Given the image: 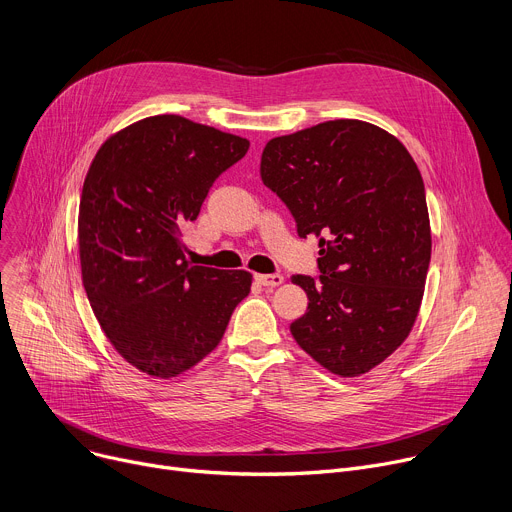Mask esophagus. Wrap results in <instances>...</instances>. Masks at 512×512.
I'll return each instance as SVG.
<instances>
[{"mask_svg": "<svg viewBox=\"0 0 512 512\" xmlns=\"http://www.w3.org/2000/svg\"><path fill=\"white\" fill-rule=\"evenodd\" d=\"M256 281L262 287H281L283 285V274H256Z\"/></svg>", "mask_w": 512, "mask_h": 512, "instance_id": "34e87169", "label": "esophagus"}]
</instances>
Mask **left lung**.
Segmentation results:
<instances>
[{"label":"left lung","mask_w":512,"mask_h":512,"mask_svg":"<svg viewBox=\"0 0 512 512\" xmlns=\"http://www.w3.org/2000/svg\"><path fill=\"white\" fill-rule=\"evenodd\" d=\"M262 182L320 242V283L293 277L307 311L295 342L334 375L383 363L414 328L430 262V219L420 170L400 139L338 119L266 143Z\"/></svg>","instance_id":"obj_1"}]
</instances>
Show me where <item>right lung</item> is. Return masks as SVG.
<instances>
[{"label": "right lung", "instance_id": "1", "mask_svg": "<svg viewBox=\"0 0 512 512\" xmlns=\"http://www.w3.org/2000/svg\"><path fill=\"white\" fill-rule=\"evenodd\" d=\"M248 147L246 137L157 114L112 133L88 168L77 215L82 283L114 350L149 377L201 363L250 293L252 272L192 266L180 235Z\"/></svg>", "mask_w": 512, "mask_h": 512}]
</instances>
